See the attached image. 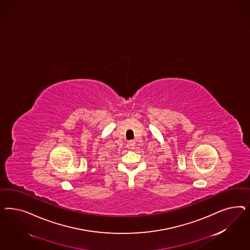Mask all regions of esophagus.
<instances>
[{
	"label": "esophagus",
	"instance_id": "obj_1",
	"mask_svg": "<svg viewBox=\"0 0 250 250\" xmlns=\"http://www.w3.org/2000/svg\"><path fill=\"white\" fill-rule=\"evenodd\" d=\"M129 148L130 149H135V146H136V143L134 141H130L128 143Z\"/></svg>",
	"mask_w": 250,
	"mask_h": 250
}]
</instances>
